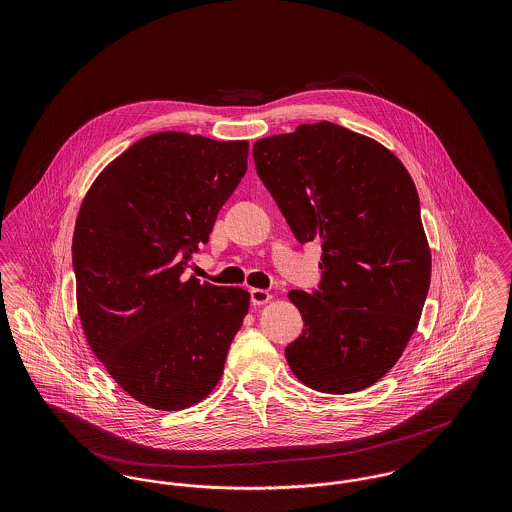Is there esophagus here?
Wrapping results in <instances>:
<instances>
[{
	"label": "esophagus",
	"instance_id": "esophagus-1",
	"mask_svg": "<svg viewBox=\"0 0 512 512\" xmlns=\"http://www.w3.org/2000/svg\"><path fill=\"white\" fill-rule=\"evenodd\" d=\"M249 295H251V305H265V303H268L270 299H272V295L267 292V290H259V288H255V290H251L249 292Z\"/></svg>",
	"mask_w": 512,
	"mask_h": 512
}]
</instances>
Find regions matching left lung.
Instances as JSON below:
<instances>
[{"instance_id":"obj_1","label":"left lung","mask_w":512,"mask_h":512,"mask_svg":"<svg viewBox=\"0 0 512 512\" xmlns=\"http://www.w3.org/2000/svg\"><path fill=\"white\" fill-rule=\"evenodd\" d=\"M253 159L297 242H322L318 290L288 293L305 322L288 365L322 393L365 390L399 361L430 288L413 178L390 149L328 121L257 140Z\"/></svg>"}]
</instances>
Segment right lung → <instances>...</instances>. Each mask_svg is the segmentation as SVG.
Masks as SVG:
<instances>
[{
  "instance_id": "add662e5",
  "label": "right lung",
  "mask_w": 512,
  "mask_h": 512,
  "mask_svg": "<svg viewBox=\"0 0 512 512\" xmlns=\"http://www.w3.org/2000/svg\"><path fill=\"white\" fill-rule=\"evenodd\" d=\"M244 140H138L96 178L73 236L78 315L94 355L136 401L180 411L219 384L249 309L242 288L186 276L247 171Z\"/></svg>"
}]
</instances>
